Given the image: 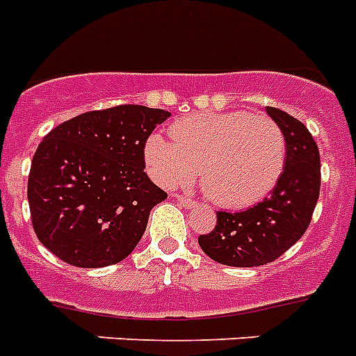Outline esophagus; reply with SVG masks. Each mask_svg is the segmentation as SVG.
<instances>
[{"instance_id": "esophagus-1", "label": "esophagus", "mask_w": 356, "mask_h": 356, "mask_svg": "<svg viewBox=\"0 0 356 356\" xmlns=\"http://www.w3.org/2000/svg\"><path fill=\"white\" fill-rule=\"evenodd\" d=\"M175 199H177L179 203L183 204V207H195V204H197L192 197H186V195H179V193H175Z\"/></svg>"}]
</instances>
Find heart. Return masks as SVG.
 I'll use <instances>...</instances> for the list:
<instances>
[{"instance_id": "1", "label": "heart", "mask_w": 356, "mask_h": 356, "mask_svg": "<svg viewBox=\"0 0 356 356\" xmlns=\"http://www.w3.org/2000/svg\"><path fill=\"white\" fill-rule=\"evenodd\" d=\"M170 137L153 133L146 163L164 186L190 183L199 170L201 186L221 207L258 203L282 177L287 143L278 122L247 111H203L181 118Z\"/></svg>"}]
</instances>
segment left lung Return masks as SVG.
Masks as SVG:
<instances>
[{
  "mask_svg": "<svg viewBox=\"0 0 356 356\" xmlns=\"http://www.w3.org/2000/svg\"><path fill=\"white\" fill-rule=\"evenodd\" d=\"M287 143L282 177L261 203L243 212H218L210 234L199 236L203 252L228 267H259L278 259L307 230L320 195V153L298 118L265 108Z\"/></svg>",
  "mask_w": 356,
  "mask_h": 356,
  "instance_id": "left-lung-1",
  "label": "left lung"
}]
</instances>
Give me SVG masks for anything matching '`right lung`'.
<instances>
[{
  "instance_id": "right-lung-1",
  "label": "right lung",
  "mask_w": 356,
  "mask_h": 356,
  "mask_svg": "<svg viewBox=\"0 0 356 356\" xmlns=\"http://www.w3.org/2000/svg\"><path fill=\"white\" fill-rule=\"evenodd\" d=\"M168 117L164 109L122 104L82 113L43 137L27 186L43 247L82 268L128 258L152 208L168 197L144 172L146 140Z\"/></svg>"
}]
</instances>
